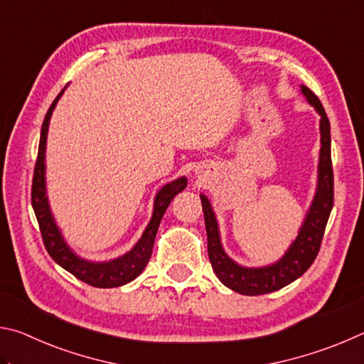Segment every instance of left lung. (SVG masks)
Listing matches in <instances>:
<instances>
[{
	"label": "left lung",
	"mask_w": 364,
	"mask_h": 364,
	"mask_svg": "<svg viewBox=\"0 0 364 364\" xmlns=\"http://www.w3.org/2000/svg\"><path fill=\"white\" fill-rule=\"evenodd\" d=\"M301 93L306 101L318 110L321 115L319 130H321V152H319V175H318V191L310 212L301 225L299 236L292 242L291 249L279 262L263 268H244L234 263L225 254L220 242V234L217 220L212 210L210 202L205 196H200L202 210H204L205 230H207V249L210 258L212 268L218 279L231 291L242 295H262L274 292L282 289L292 281L300 278L305 271L311 267L321 247L326 225L334 205V171H332L331 160V125L326 115L321 101L310 88L301 86Z\"/></svg>",
	"instance_id": "obj_1"
}]
</instances>
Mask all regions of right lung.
Segmentation results:
<instances>
[{"instance_id":"obj_1","label":"right lung","mask_w":364,"mask_h":364,"mask_svg":"<svg viewBox=\"0 0 364 364\" xmlns=\"http://www.w3.org/2000/svg\"><path fill=\"white\" fill-rule=\"evenodd\" d=\"M64 90L58 95L56 100L53 101L49 110L46 112L45 120H43L41 127V136H40V146H38V156H36L35 170H33V181H32V207L35 212V217L38 220V226L41 231L43 244L48 250V254L58 264H60L64 269L69 271L77 279L86 282V284L101 289H110L119 287L127 284V282L133 281L134 278L143 273L147 262L152 255L154 239L159 230L160 220H162L165 210L170 205L173 197L181 193L186 188V178H178V180L171 181L159 191L156 196V202H154V213L152 218L147 225L146 231L138 241L134 247L120 258H115L112 262L104 263H95L86 262L78 258L73 252L69 249V245L64 242L63 236L58 230L54 218L49 210L48 197H46V186H45V147H46V134H48V125L49 119L56 104L59 101L60 95Z\"/></svg>"}]
</instances>
